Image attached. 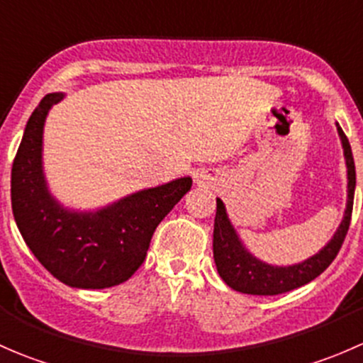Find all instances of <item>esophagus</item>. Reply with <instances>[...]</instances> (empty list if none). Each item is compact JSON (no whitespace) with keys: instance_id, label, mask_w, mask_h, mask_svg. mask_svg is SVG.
Returning <instances> with one entry per match:
<instances>
[{"instance_id":"34e87169","label":"esophagus","mask_w":363,"mask_h":363,"mask_svg":"<svg viewBox=\"0 0 363 363\" xmlns=\"http://www.w3.org/2000/svg\"><path fill=\"white\" fill-rule=\"evenodd\" d=\"M205 181V177L202 174H196V182H200V184H202V182Z\"/></svg>"}]
</instances>
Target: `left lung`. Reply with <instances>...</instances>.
<instances>
[{"instance_id": "1", "label": "left lung", "mask_w": 363, "mask_h": 363, "mask_svg": "<svg viewBox=\"0 0 363 363\" xmlns=\"http://www.w3.org/2000/svg\"><path fill=\"white\" fill-rule=\"evenodd\" d=\"M337 133L342 142L344 158L347 167V202L344 218L340 221L337 232L330 239V242L320 252L311 258L295 265L277 267L262 262L252 256L242 240L237 235L228 214H226L225 203L221 199L216 200V219H214V240H212V251H214V262L221 279L228 284L232 290L247 295H279L295 288L303 286L316 279L337 256L346 237L351 221V211H353L354 184H357V174H354V161L351 145L347 137L344 135L342 128L337 124Z\"/></svg>"}]
</instances>
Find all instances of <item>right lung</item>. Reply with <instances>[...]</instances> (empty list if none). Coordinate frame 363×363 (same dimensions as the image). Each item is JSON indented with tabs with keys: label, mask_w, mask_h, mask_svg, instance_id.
Here are the masks:
<instances>
[{
	"label": "right lung",
	"mask_w": 363,
	"mask_h": 363,
	"mask_svg": "<svg viewBox=\"0 0 363 363\" xmlns=\"http://www.w3.org/2000/svg\"><path fill=\"white\" fill-rule=\"evenodd\" d=\"M63 93L43 96L26 124L12 164V211L24 242L61 283L101 290L124 283L144 263L161 219L191 189V177L142 189L98 211L63 207L43 175V126Z\"/></svg>",
	"instance_id": "add662e5"
}]
</instances>
